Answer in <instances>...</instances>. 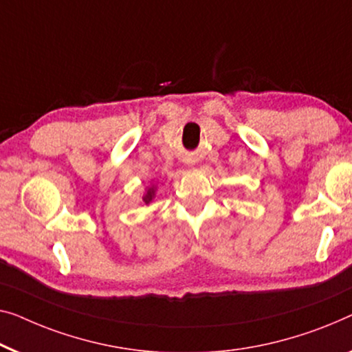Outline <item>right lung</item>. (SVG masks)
Returning a JSON list of instances; mask_svg holds the SVG:
<instances>
[{
  "instance_id": "obj_1",
  "label": "right lung",
  "mask_w": 352,
  "mask_h": 352,
  "mask_svg": "<svg viewBox=\"0 0 352 352\" xmlns=\"http://www.w3.org/2000/svg\"><path fill=\"white\" fill-rule=\"evenodd\" d=\"M154 197H155V186H152V187L147 188L144 195H142V201H144L146 205H149V203L154 200Z\"/></svg>"
}]
</instances>
